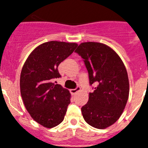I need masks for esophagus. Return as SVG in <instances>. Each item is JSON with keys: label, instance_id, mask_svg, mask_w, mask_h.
<instances>
[{"label": "esophagus", "instance_id": "34e87169", "mask_svg": "<svg viewBox=\"0 0 148 148\" xmlns=\"http://www.w3.org/2000/svg\"><path fill=\"white\" fill-rule=\"evenodd\" d=\"M81 90V88L79 86H77V88H74V89H71V93H72V94H76V93H77V92H79V91L80 90Z\"/></svg>", "mask_w": 148, "mask_h": 148}]
</instances>
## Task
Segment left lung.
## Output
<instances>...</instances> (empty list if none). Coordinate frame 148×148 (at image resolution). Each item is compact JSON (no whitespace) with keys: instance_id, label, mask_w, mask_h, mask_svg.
<instances>
[{"instance_id":"left-lung-1","label":"left lung","mask_w":148,"mask_h":148,"mask_svg":"<svg viewBox=\"0 0 148 148\" xmlns=\"http://www.w3.org/2000/svg\"><path fill=\"white\" fill-rule=\"evenodd\" d=\"M82 57L94 91L81 108L91 126L103 129L119 119L126 105L129 82L126 69L112 48L98 42H84L75 50Z\"/></svg>"}]
</instances>
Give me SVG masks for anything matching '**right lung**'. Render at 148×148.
<instances>
[{
  "instance_id": "add662e5",
  "label": "right lung",
  "mask_w": 148,
  "mask_h": 148,
  "mask_svg": "<svg viewBox=\"0 0 148 148\" xmlns=\"http://www.w3.org/2000/svg\"><path fill=\"white\" fill-rule=\"evenodd\" d=\"M77 47L76 43L45 42L30 54L22 69L20 93L25 107L34 121L46 128L63 121L71 102L69 91L54 79L61 77L58 67Z\"/></svg>"
}]
</instances>
